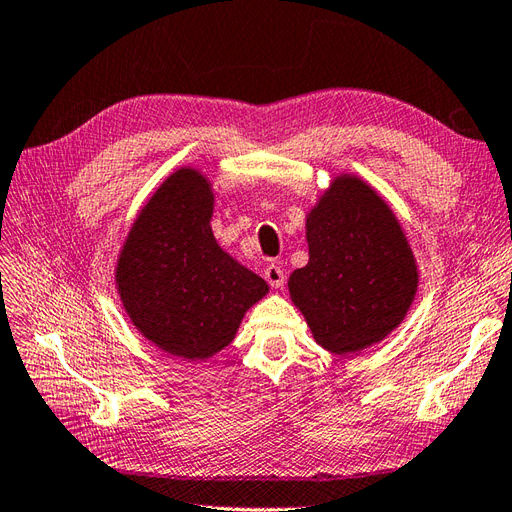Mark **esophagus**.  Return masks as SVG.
I'll list each match as a JSON object with an SVG mask.
<instances>
[{"instance_id": "esophagus-1", "label": "esophagus", "mask_w": 512, "mask_h": 512, "mask_svg": "<svg viewBox=\"0 0 512 512\" xmlns=\"http://www.w3.org/2000/svg\"><path fill=\"white\" fill-rule=\"evenodd\" d=\"M264 279L270 283V287L279 289V287H283V270H281L279 266L270 264V266L264 270Z\"/></svg>"}]
</instances>
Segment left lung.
<instances>
[{"mask_svg":"<svg viewBox=\"0 0 512 512\" xmlns=\"http://www.w3.org/2000/svg\"><path fill=\"white\" fill-rule=\"evenodd\" d=\"M309 264L289 298L317 345L360 354L401 326L414 304L416 255L390 203L356 173H339L306 210Z\"/></svg>","mask_w":512,"mask_h":512,"instance_id":"left-lung-1","label":"left lung"}]
</instances>
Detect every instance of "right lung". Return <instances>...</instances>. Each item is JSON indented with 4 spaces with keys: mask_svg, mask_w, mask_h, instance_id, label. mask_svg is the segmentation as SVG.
Here are the masks:
<instances>
[{
    "mask_svg": "<svg viewBox=\"0 0 512 512\" xmlns=\"http://www.w3.org/2000/svg\"><path fill=\"white\" fill-rule=\"evenodd\" d=\"M214 203L206 173L175 169L143 203L113 270L130 324L160 352L188 362L225 349L270 291L216 242Z\"/></svg>",
    "mask_w": 512,
    "mask_h": 512,
    "instance_id": "right-lung-1",
    "label": "right lung"
}]
</instances>
